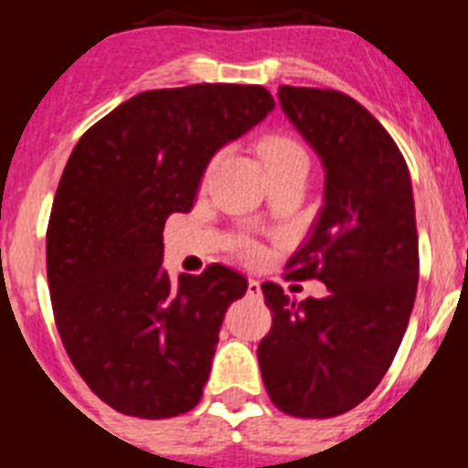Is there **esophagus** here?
<instances>
[{
  "instance_id": "34e87169",
  "label": "esophagus",
  "mask_w": 468,
  "mask_h": 468,
  "mask_svg": "<svg viewBox=\"0 0 468 468\" xmlns=\"http://www.w3.org/2000/svg\"><path fill=\"white\" fill-rule=\"evenodd\" d=\"M248 297H255V300H260V297H262V288H260V281L248 279Z\"/></svg>"
}]
</instances>
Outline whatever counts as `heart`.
Instances as JSON below:
<instances>
[{
    "label": "heart",
    "mask_w": 468,
    "mask_h": 468,
    "mask_svg": "<svg viewBox=\"0 0 468 468\" xmlns=\"http://www.w3.org/2000/svg\"><path fill=\"white\" fill-rule=\"evenodd\" d=\"M262 156L267 164V171H285V168H307L309 159L307 152L302 150V144L285 135H271L262 143ZM258 253L253 246H243V255L253 258Z\"/></svg>",
    "instance_id": "1"
}]
</instances>
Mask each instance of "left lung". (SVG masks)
<instances>
[{"mask_svg": "<svg viewBox=\"0 0 468 468\" xmlns=\"http://www.w3.org/2000/svg\"><path fill=\"white\" fill-rule=\"evenodd\" d=\"M288 122L325 173L324 208L288 262L321 300L262 283L274 324L260 342L267 394L292 417H335L373 394L403 340L420 279L410 171L391 135L340 90L281 86Z\"/></svg>", "mask_w": 468, "mask_h": 468, "instance_id": "8db88e82", "label": "left lung"}]
</instances>
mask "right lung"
<instances>
[{
  "label": "right lung",
  "instance_id": "right-lung-1",
  "mask_svg": "<svg viewBox=\"0 0 468 468\" xmlns=\"http://www.w3.org/2000/svg\"><path fill=\"white\" fill-rule=\"evenodd\" d=\"M274 110L262 86L194 84L128 98L80 138L47 231L53 314L69 361L123 415L192 410L208 382L239 271L168 279L164 225L189 213L215 152Z\"/></svg>",
  "mask_w": 468,
  "mask_h": 468
}]
</instances>
